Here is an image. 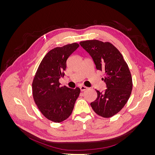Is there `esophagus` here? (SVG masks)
<instances>
[{
	"label": "esophagus",
	"mask_w": 155,
	"mask_h": 155,
	"mask_svg": "<svg viewBox=\"0 0 155 155\" xmlns=\"http://www.w3.org/2000/svg\"><path fill=\"white\" fill-rule=\"evenodd\" d=\"M79 88H80L81 91H85V90H87V89L88 88L87 87H85V86H80V87H79Z\"/></svg>",
	"instance_id": "1"
}]
</instances>
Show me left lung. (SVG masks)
<instances>
[{"mask_svg":"<svg viewBox=\"0 0 155 155\" xmlns=\"http://www.w3.org/2000/svg\"><path fill=\"white\" fill-rule=\"evenodd\" d=\"M90 54L97 70H104L102 78L106 84L104 92L96 90V100L91 105L97 114L110 118L120 112L127 102L133 88L132 77L121 54L110 43L89 40L79 43Z\"/></svg>","mask_w":155,"mask_h":155,"instance_id":"1","label":"left lung"}]
</instances>
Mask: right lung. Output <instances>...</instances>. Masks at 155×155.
Listing matches in <instances>:
<instances>
[{
    "mask_svg": "<svg viewBox=\"0 0 155 155\" xmlns=\"http://www.w3.org/2000/svg\"><path fill=\"white\" fill-rule=\"evenodd\" d=\"M79 45L72 43L51 50L41 62L32 83L35 104L46 118L59 123L72 114L80 88L61 87L59 82L64 77L69 56Z\"/></svg>",
    "mask_w": 155,
    "mask_h": 155,
    "instance_id": "right-lung-1",
    "label": "right lung"
}]
</instances>
